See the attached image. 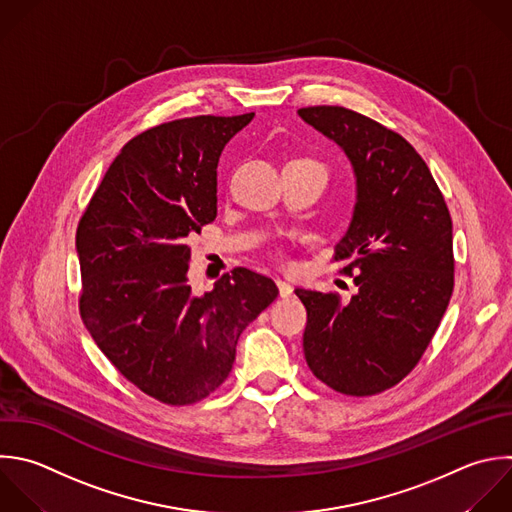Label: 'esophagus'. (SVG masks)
I'll return each instance as SVG.
<instances>
[{"instance_id": "esophagus-1", "label": "esophagus", "mask_w": 512, "mask_h": 512, "mask_svg": "<svg viewBox=\"0 0 512 512\" xmlns=\"http://www.w3.org/2000/svg\"><path fill=\"white\" fill-rule=\"evenodd\" d=\"M276 286H278V292H280V298H290L294 294V288L288 284V282H282V280H276Z\"/></svg>"}]
</instances>
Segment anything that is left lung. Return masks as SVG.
<instances>
[{"mask_svg":"<svg viewBox=\"0 0 512 512\" xmlns=\"http://www.w3.org/2000/svg\"><path fill=\"white\" fill-rule=\"evenodd\" d=\"M300 118L350 158L358 202L332 262L352 276L338 292L296 288L308 322L312 374L346 396L396 386L420 362L452 296V218L420 154L396 132L342 106H310Z\"/></svg>","mask_w":512,"mask_h":512,"instance_id":"8db88e82","label":"left lung"}]
</instances>
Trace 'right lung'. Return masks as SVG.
Returning a JSON list of instances; mask_svg holds the SVG:
<instances>
[{"label":"right lung","mask_w":512,"mask_h":512,"mask_svg":"<svg viewBox=\"0 0 512 512\" xmlns=\"http://www.w3.org/2000/svg\"><path fill=\"white\" fill-rule=\"evenodd\" d=\"M242 116H194L134 136L76 232L80 316L108 360L144 394L188 406L228 378L244 328L278 296L248 268L194 296L188 238L216 218V168Z\"/></svg>","instance_id":"obj_1"}]
</instances>
